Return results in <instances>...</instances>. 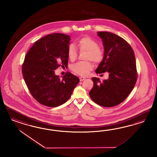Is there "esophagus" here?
<instances>
[{"label":"esophagus","instance_id":"esophagus-1","mask_svg":"<svg viewBox=\"0 0 157 157\" xmlns=\"http://www.w3.org/2000/svg\"><path fill=\"white\" fill-rule=\"evenodd\" d=\"M85 79H86L85 78H84V77H82V76H81V77H80V78H79V79H80V81H84V80H85Z\"/></svg>","mask_w":157,"mask_h":157}]
</instances>
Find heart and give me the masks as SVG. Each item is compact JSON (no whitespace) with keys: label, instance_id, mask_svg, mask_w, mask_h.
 <instances>
[{"label":"heart","instance_id":"b5f03b06","mask_svg":"<svg viewBox=\"0 0 157 157\" xmlns=\"http://www.w3.org/2000/svg\"><path fill=\"white\" fill-rule=\"evenodd\" d=\"M77 45L81 51H87L86 60H91L95 63H98L103 59V52L98 47V44L94 39L89 36H85L77 40ZM77 50L75 46L71 44L67 48V56L74 61L77 57ZM71 70L76 74L85 76L87 75L89 72L93 68V64L90 62H78L72 66Z\"/></svg>","mask_w":157,"mask_h":157}]
</instances>
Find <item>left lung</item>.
Instances as JSON below:
<instances>
[{
  "instance_id": "8db88e82",
  "label": "left lung",
  "mask_w": 157,
  "mask_h": 157,
  "mask_svg": "<svg viewBox=\"0 0 157 157\" xmlns=\"http://www.w3.org/2000/svg\"><path fill=\"white\" fill-rule=\"evenodd\" d=\"M97 35L104 51L95 72H108L109 78L101 82L92 78L94 85L89 95L96 104L112 107L121 103L133 90L137 80L136 60L132 48L123 38L106 32H98Z\"/></svg>"
}]
</instances>
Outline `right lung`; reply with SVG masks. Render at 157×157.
Masks as SVG:
<instances>
[{
  "mask_svg": "<svg viewBox=\"0 0 157 157\" xmlns=\"http://www.w3.org/2000/svg\"><path fill=\"white\" fill-rule=\"evenodd\" d=\"M71 39L62 33L49 34L40 39L27 53L22 75L31 94L39 103L56 107L71 96L79 79L68 72L62 79L55 74L60 66H67V48Z\"/></svg>",
  "mask_w": 157,
  "mask_h": 157,
  "instance_id": "add662e5",
  "label": "right lung"
}]
</instances>
